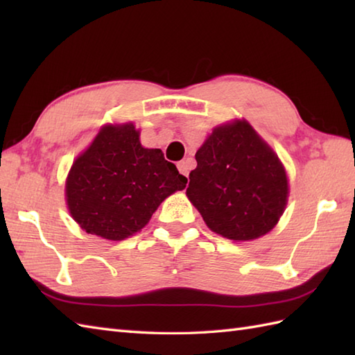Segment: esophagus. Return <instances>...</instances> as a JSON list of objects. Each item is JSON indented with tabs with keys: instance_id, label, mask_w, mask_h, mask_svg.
Listing matches in <instances>:
<instances>
[{
	"instance_id": "esophagus-1",
	"label": "esophagus",
	"mask_w": 355,
	"mask_h": 355,
	"mask_svg": "<svg viewBox=\"0 0 355 355\" xmlns=\"http://www.w3.org/2000/svg\"><path fill=\"white\" fill-rule=\"evenodd\" d=\"M177 168L180 171V173L184 177H189V164H187V162H178Z\"/></svg>"
}]
</instances>
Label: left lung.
Instances as JSON below:
<instances>
[{"label":"left lung","mask_w":355,"mask_h":355,"mask_svg":"<svg viewBox=\"0 0 355 355\" xmlns=\"http://www.w3.org/2000/svg\"><path fill=\"white\" fill-rule=\"evenodd\" d=\"M195 160L186 195L210 230L252 241L275 227L288 200V178L250 123L235 120L216 126Z\"/></svg>","instance_id":"8db88e82"}]
</instances>
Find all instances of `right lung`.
<instances>
[{
	"label": "right lung",
	"mask_w": 355,
	"mask_h": 355,
	"mask_svg": "<svg viewBox=\"0 0 355 355\" xmlns=\"http://www.w3.org/2000/svg\"><path fill=\"white\" fill-rule=\"evenodd\" d=\"M132 123L105 125L74 160L65 183L73 220L87 233L122 241L140 232L187 178L162 149L143 148Z\"/></svg>",
	"instance_id": "1"
}]
</instances>
